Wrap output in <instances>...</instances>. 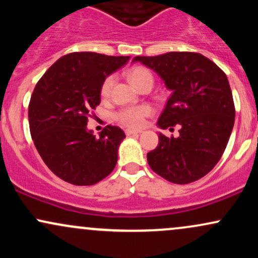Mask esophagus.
<instances>
[{
	"label": "esophagus",
	"instance_id": "obj_1",
	"mask_svg": "<svg viewBox=\"0 0 258 258\" xmlns=\"http://www.w3.org/2000/svg\"><path fill=\"white\" fill-rule=\"evenodd\" d=\"M142 131H139V130H131V128H127L125 133L127 136H132V135H139Z\"/></svg>",
	"mask_w": 258,
	"mask_h": 258
}]
</instances>
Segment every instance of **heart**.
Returning a JSON list of instances; mask_svg holds the SVG:
<instances>
[{"label":"heart","instance_id":"heart-1","mask_svg":"<svg viewBox=\"0 0 258 258\" xmlns=\"http://www.w3.org/2000/svg\"><path fill=\"white\" fill-rule=\"evenodd\" d=\"M130 81L132 82L136 87H139V85L143 84L146 80H153L152 74H150L146 68L136 67L132 68L128 73H127ZM112 85H114V78L108 76L103 81L100 86V96L108 97L110 94ZM153 114V109L149 105H139V106H127V108L121 109L116 114V120L122 125L128 127H141L144 125L146 119L149 115Z\"/></svg>","mask_w":258,"mask_h":258}]
</instances>
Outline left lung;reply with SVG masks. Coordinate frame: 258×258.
Masks as SVG:
<instances>
[{"instance_id":"8db88e82","label":"left lung","mask_w":258,"mask_h":258,"mask_svg":"<svg viewBox=\"0 0 258 258\" xmlns=\"http://www.w3.org/2000/svg\"><path fill=\"white\" fill-rule=\"evenodd\" d=\"M132 61L154 70L172 92L158 126H180L177 138L159 133L158 147L147 154L148 164L176 184L200 179L220 161L234 126L235 108L226 74L194 52L135 57Z\"/></svg>"}]
</instances>
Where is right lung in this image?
<instances>
[{
  "label": "right lung",
  "instance_id": "add662e5",
  "mask_svg": "<svg viewBox=\"0 0 258 258\" xmlns=\"http://www.w3.org/2000/svg\"><path fill=\"white\" fill-rule=\"evenodd\" d=\"M128 60L74 52L59 58L35 86L29 104L32 141L47 167L65 182L96 184L116 166L125 133L108 125L96 137L87 121L100 103L103 81Z\"/></svg>",
  "mask_w": 258,
  "mask_h": 258
}]
</instances>
